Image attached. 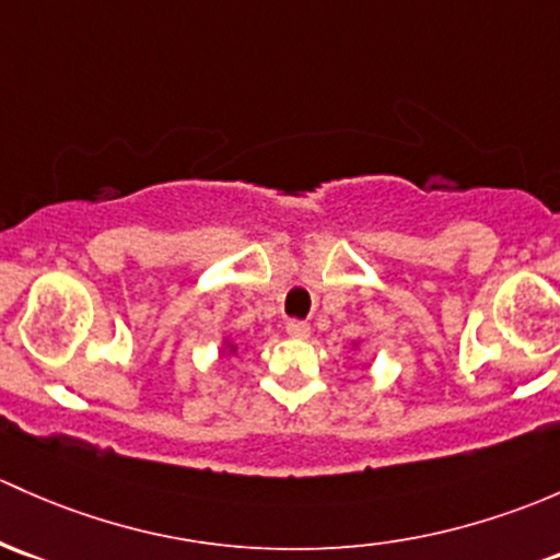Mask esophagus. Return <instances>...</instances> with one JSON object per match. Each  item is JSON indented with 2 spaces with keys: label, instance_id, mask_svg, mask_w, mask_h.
Segmentation results:
<instances>
[{
  "label": "esophagus",
  "instance_id": "esophagus-1",
  "mask_svg": "<svg viewBox=\"0 0 560 560\" xmlns=\"http://www.w3.org/2000/svg\"><path fill=\"white\" fill-rule=\"evenodd\" d=\"M287 332H290L292 338H308V335H311V325H308V322L290 319V322H287Z\"/></svg>",
  "mask_w": 560,
  "mask_h": 560
}]
</instances>
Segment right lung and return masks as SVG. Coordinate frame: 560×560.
<instances>
[{"instance_id":"obj_1","label":"right lung","mask_w":560,"mask_h":560,"mask_svg":"<svg viewBox=\"0 0 560 560\" xmlns=\"http://www.w3.org/2000/svg\"><path fill=\"white\" fill-rule=\"evenodd\" d=\"M228 346H231V343H228ZM231 351H235V346H231Z\"/></svg>"}]
</instances>
